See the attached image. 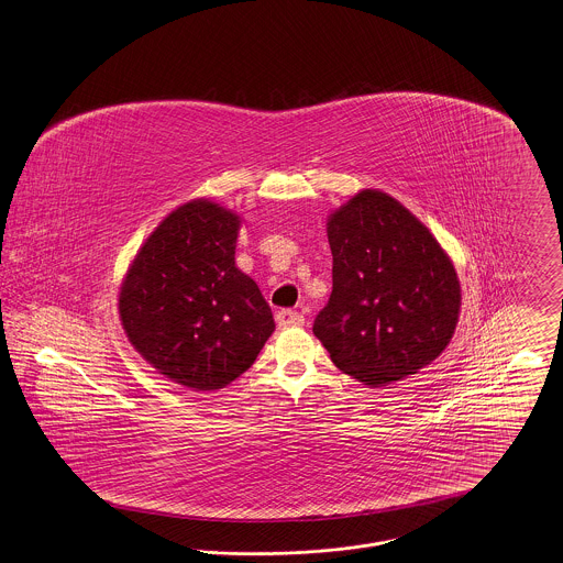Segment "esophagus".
Returning <instances> with one entry per match:
<instances>
[{
	"label": "esophagus",
	"instance_id": "34e87169",
	"mask_svg": "<svg viewBox=\"0 0 563 563\" xmlns=\"http://www.w3.org/2000/svg\"><path fill=\"white\" fill-rule=\"evenodd\" d=\"M276 323H278V328H296L303 323V314L298 310H278Z\"/></svg>",
	"mask_w": 563,
	"mask_h": 563
}]
</instances>
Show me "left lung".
I'll list each match as a JSON object with an SVG mask.
<instances>
[{
    "mask_svg": "<svg viewBox=\"0 0 563 563\" xmlns=\"http://www.w3.org/2000/svg\"><path fill=\"white\" fill-rule=\"evenodd\" d=\"M333 289L312 331L367 387L430 365L449 346L462 285L449 253L396 198L364 189L328 217Z\"/></svg>",
    "mask_w": 563,
    "mask_h": 563,
    "instance_id": "1",
    "label": "left lung"
}]
</instances>
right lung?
I'll use <instances>...</instances> for the list:
<instances>
[{
	"label": "right lung",
	"mask_w": 563,
	"mask_h": 563,
	"mask_svg": "<svg viewBox=\"0 0 563 563\" xmlns=\"http://www.w3.org/2000/svg\"><path fill=\"white\" fill-rule=\"evenodd\" d=\"M240 214L208 198L174 208L135 253L119 291L133 349L172 383L228 387L274 331L257 283L235 265Z\"/></svg>",
	"instance_id": "1"
}]
</instances>
